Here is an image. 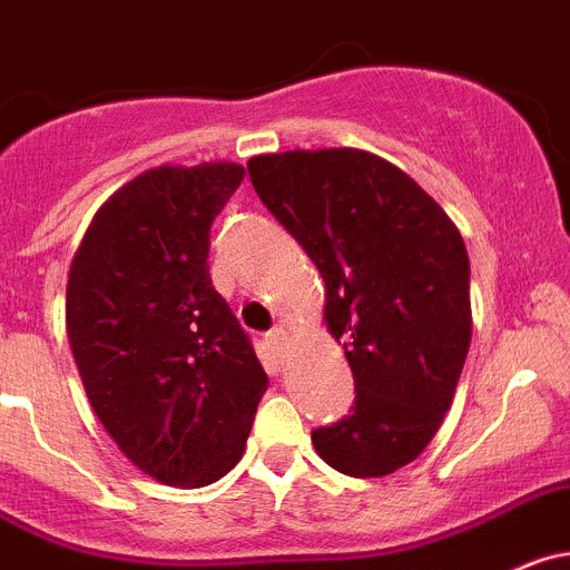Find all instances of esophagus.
<instances>
[{"label":"esophagus","mask_w":570,"mask_h":570,"mask_svg":"<svg viewBox=\"0 0 570 570\" xmlns=\"http://www.w3.org/2000/svg\"><path fill=\"white\" fill-rule=\"evenodd\" d=\"M268 344L276 346V350H285V344H288V330L285 327H274L268 333Z\"/></svg>","instance_id":"obj_1"}]
</instances>
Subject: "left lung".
<instances>
[{"mask_svg":"<svg viewBox=\"0 0 570 570\" xmlns=\"http://www.w3.org/2000/svg\"><path fill=\"white\" fill-rule=\"evenodd\" d=\"M271 215L316 263L327 330L344 341L355 403L313 431L318 456L377 479L414 462L442 425L470 350V259L436 200L355 148L248 161Z\"/></svg>","mask_w":570,"mask_h":570,"instance_id":"1","label":"left lung"}]
</instances>
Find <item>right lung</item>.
Segmentation results:
<instances>
[{"label":"right lung","mask_w":570,"mask_h":570,"mask_svg":"<svg viewBox=\"0 0 570 570\" xmlns=\"http://www.w3.org/2000/svg\"><path fill=\"white\" fill-rule=\"evenodd\" d=\"M209 161L156 167L111 195L67 282L89 403L150 479L207 487L246 451L268 375L209 276V229L243 181Z\"/></svg>","instance_id":"obj_1"}]
</instances>
